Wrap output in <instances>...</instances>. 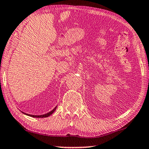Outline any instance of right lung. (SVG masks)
I'll return each mask as SVG.
<instances>
[{
	"mask_svg": "<svg viewBox=\"0 0 149 149\" xmlns=\"http://www.w3.org/2000/svg\"><path fill=\"white\" fill-rule=\"evenodd\" d=\"M56 108L57 107H55L54 109H53V110H52L51 111V112H48V113H47V114H43V115H38V116H37V115H31V114H25V113H24V114H26V115H28V116H32V117H35V118H45V117H48V116H49L50 115H52L53 112H54V111L55 110V109H56Z\"/></svg>",
	"mask_w": 149,
	"mask_h": 149,
	"instance_id": "obj_1",
	"label": "right lung"
}]
</instances>
